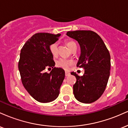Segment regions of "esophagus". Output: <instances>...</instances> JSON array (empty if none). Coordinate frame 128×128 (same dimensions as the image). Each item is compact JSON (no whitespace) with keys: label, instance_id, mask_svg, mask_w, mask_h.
Returning a JSON list of instances; mask_svg holds the SVG:
<instances>
[{"label":"esophagus","instance_id":"esophagus-1","mask_svg":"<svg viewBox=\"0 0 128 128\" xmlns=\"http://www.w3.org/2000/svg\"><path fill=\"white\" fill-rule=\"evenodd\" d=\"M65 75H66V76H68L69 75H70V73L68 72H66Z\"/></svg>","mask_w":128,"mask_h":128}]
</instances>
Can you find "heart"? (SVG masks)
Masks as SVG:
<instances>
[{
	"instance_id": "b5f03b06",
	"label": "heart",
	"mask_w": 128,
	"mask_h": 128,
	"mask_svg": "<svg viewBox=\"0 0 128 128\" xmlns=\"http://www.w3.org/2000/svg\"><path fill=\"white\" fill-rule=\"evenodd\" d=\"M66 44H67V47L68 48V49L70 50H72L74 48H76V44L72 41H68L66 42ZM50 52L52 53L53 55H56L57 54V44L56 43H54L50 45ZM72 64V62L71 61H69V60H65V59H60L58 61L56 62V65L58 67H61L64 70H67L68 69L69 67Z\"/></svg>"
}]
</instances>
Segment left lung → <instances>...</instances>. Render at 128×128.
<instances>
[{
	"mask_svg": "<svg viewBox=\"0 0 128 128\" xmlns=\"http://www.w3.org/2000/svg\"><path fill=\"white\" fill-rule=\"evenodd\" d=\"M67 36L77 41L80 54L77 67H84V74L79 76L72 72L76 78L73 94L79 102L90 104L102 95L110 74L111 57L104 41L92 30L68 31Z\"/></svg>",
	"mask_w": 128,
	"mask_h": 128,
	"instance_id": "left-lung-1",
	"label": "left lung"
}]
</instances>
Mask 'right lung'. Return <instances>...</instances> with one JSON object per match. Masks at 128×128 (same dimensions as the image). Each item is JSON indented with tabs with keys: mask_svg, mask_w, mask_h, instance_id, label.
Masks as SVG:
<instances>
[{
	"mask_svg": "<svg viewBox=\"0 0 128 128\" xmlns=\"http://www.w3.org/2000/svg\"><path fill=\"white\" fill-rule=\"evenodd\" d=\"M61 34L37 33L32 36L20 51L18 70L23 86L34 99L41 103L54 101L60 94L65 72L54 67L55 62L50 50ZM52 68L50 73L46 68Z\"/></svg>",
	"mask_w": 128,
	"mask_h": 128,
	"instance_id": "1",
	"label": "right lung"
}]
</instances>
